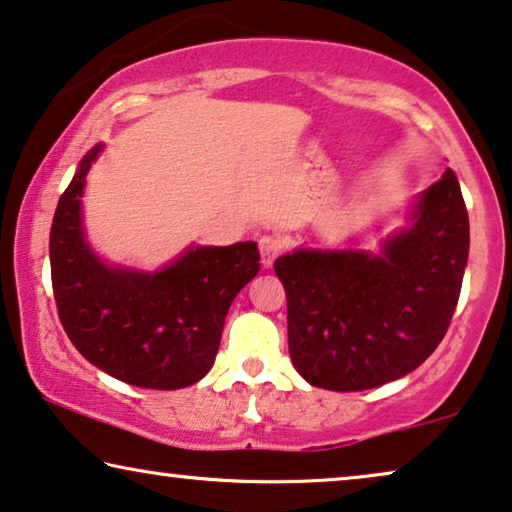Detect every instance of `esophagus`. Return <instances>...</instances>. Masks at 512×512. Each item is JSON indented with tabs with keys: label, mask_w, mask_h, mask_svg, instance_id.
Returning <instances> with one entry per match:
<instances>
[{
	"label": "esophagus",
	"mask_w": 512,
	"mask_h": 512,
	"mask_svg": "<svg viewBox=\"0 0 512 512\" xmlns=\"http://www.w3.org/2000/svg\"><path fill=\"white\" fill-rule=\"evenodd\" d=\"M258 249H261L263 268H272V263H275L277 256L282 254L284 244H282V240H277V237L265 235V237H261V242H258Z\"/></svg>",
	"instance_id": "34e87169"
}]
</instances>
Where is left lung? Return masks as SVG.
Instances as JSON below:
<instances>
[{
  "instance_id": "1",
  "label": "left lung",
  "mask_w": 512,
  "mask_h": 512,
  "mask_svg": "<svg viewBox=\"0 0 512 512\" xmlns=\"http://www.w3.org/2000/svg\"><path fill=\"white\" fill-rule=\"evenodd\" d=\"M468 242L459 179L447 167L377 249L298 247L279 256L293 368L312 387L363 391L422 366L450 326Z\"/></svg>"
}]
</instances>
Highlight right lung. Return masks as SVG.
<instances>
[{"label":"right lung","instance_id":"add662e5","mask_svg":"<svg viewBox=\"0 0 512 512\" xmlns=\"http://www.w3.org/2000/svg\"><path fill=\"white\" fill-rule=\"evenodd\" d=\"M95 144L62 193L51 226V275L60 321L95 368L142 389H181L214 366L226 314L258 275L256 242L188 244L158 270L109 263L83 223Z\"/></svg>","mask_w":512,"mask_h":512}]
</instances>
